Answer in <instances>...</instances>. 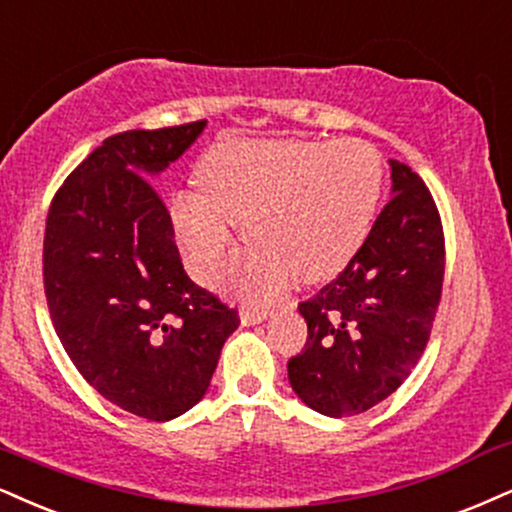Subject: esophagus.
<instances>
[{
  "instance_id": "esophagus-1",
  "label": "esophagus",
  "mask_w": 512,
  "mask_h": 512,
  "mask_svg": "<svg viewBox=\"0 0 512 512\" xmlns=\"http://www.w3.org/2000/svg\"><path fill=\"white\" fill-rule=\"evenodd\" d=\"M270 315L268 308H242L239 318H242V325H256L261 320H266Z\"/></svg>"
}]
</instances>
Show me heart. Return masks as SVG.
Masks as SVG:
<instances>
[{
  "label": "heart",
  "instance_id": "b5f03b06",
  "mask_svg": "<svg viewBox=\"0 0 512 512\" xmlns=\"http://www.w3.org/2000/svg\"><path fill=\"white\" fill-rule=\"evenodd\" d=\"M199 194L170 201L194 275L216 282L242 225L254 246L232 275L249 299H270L296 275L304 285L339 275L368 237L382 194L380 154L363 140L223 142L197 170Z\"/></svg>",
  "mask_w": 512,
  "mask_h": 512
}]
</instances>
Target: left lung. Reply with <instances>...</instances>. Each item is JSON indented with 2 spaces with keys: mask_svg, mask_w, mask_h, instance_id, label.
<instances>
[{
  "mask_svg": "<svg viewBox=\"0 0 512 512\" xmlns=\"http://www.w3.org/2000/svg\"><path fill=\"white\" fill-rule=\"evenodd\" d=\"M391 197L358 254L299 304L308 325L289 384L330 418L358 415L401 387L425 353L444 287V225L430 189L391 159Z\"/></svg>",
  "mask_w": 512,
  "mask_h": 512,
  "instance_id": "left-lung-1",
  "label": "left lung"
}]
</instances>
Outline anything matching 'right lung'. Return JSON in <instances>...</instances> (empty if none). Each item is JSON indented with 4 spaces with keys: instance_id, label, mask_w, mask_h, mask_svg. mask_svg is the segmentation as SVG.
Listing matches in <instances>:
<instances>
[{
    "instance_id": "obj_1",
    "label": "right lung",
    "mask_w": 512,
    "mask_h": 512,
    "mask_svg": "<svg viewBox=\"0 0 512 512\" xmlns=\"http://www.w3.org/2000/svg\"><path fill=\"white\" fill-rule=\"evenodd\" d=\"M204 125L106 137L56 189L44 227V296L68 358L104 399L154 422L201 401L239 325L237 308L187 277L147 178Z\"/></svg>"
}]
</instances>
